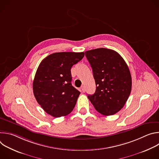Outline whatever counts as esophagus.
<instances>
[{"instance_id":"1","label":"esophagus","mask_w":159,"mask_h":159,"mask_svg":"<svg viewBox=\"0 0 159 159\" xmlns=\"http://www.w3.org/2000/svg\"><path fill=\"white\" fill-rule=\"evenodd\" d=\"M80 90H81V91H82V93H85V87H84V86H82V87H80Z\"/></svg>"}]
</instances>
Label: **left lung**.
<instances>
[{
  "mask_svg": "<svg viewBox=\"0 0 159 159\" xmlns=\"http://www.w3.org/2000/svg\"><path fill=\"white\" fill-rule=\"evenodd\" d=\"M85 53L96 85L95 93L87 98L101 114L115 115L123 107L131 93L129 68L121 56L112 50L100 48Z\"/></svg>",
  "mask_w": 159,
  "mask_h": 159,
  "instance_id": "left-lung-1",
  "label": "left lung"
}]
</instances>
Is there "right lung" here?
<instances>
[{
	"label": "right lung",
	"mask_w": 159,
	"mask_h": 159,
	"mask_svg": "<svg viewBox=\"0 0 159 159\" xmlns=\"http://www.w3.org/2000/svg\"><path fill=\"white\" fill-rule=\"evenodd\" d=\"M84 57V52H58L40 63L33 83V93L48 115L65 116L74 109L80 93L72 85L70 70Z\"/></svg>",
	"instance_id": "1"
}]
</instances>
